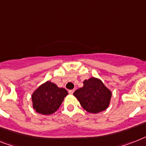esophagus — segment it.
Wrapping results in <instances>:
<instances>
[{
    "mask_svg": "<svg viewBox=\"0 0 146 146\" xmlns=\"http://www.w3.org/2000/svg\"><path fill=\"white\" fill-rule=\"evenodd\" d=\"M74 90H68V93L71 94V95H72V94H73V92H74Z\"/></svg>",
    "mask_w": 146,
    "mask_h": 146,
    "instance_id": "34e87169",
    "label": "esophagus"
}]
</instances>
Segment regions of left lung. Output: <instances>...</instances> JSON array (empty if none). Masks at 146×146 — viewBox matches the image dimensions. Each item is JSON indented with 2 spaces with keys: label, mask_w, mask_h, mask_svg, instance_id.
Instances as JSON below:
<instances>
[{
  "label": "left lung",
  "mask_w": 146,
  "mask_h": 146,
  "mask_svg": "<svg viewBox=\"0 0 146 146\" xmlns=\"http://www.w3.org/2000/svg\"><path fill=\"white\" fill-rule=\"evenodd\" d=\"M73 95L86 111L90 113H98L108 108L112 92L102 80L92 77L84 80L83 87L76 90Z\"/></svg>",
  "instance_id": "left-lung-1"
}]
</instances>
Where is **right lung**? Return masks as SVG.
Instances as JSON below:
<instances>
[{
	"label": "right lung",
	"mask_w": 146,
	"mask_h": 146,
	"mask_svg": "<svg viewBox=\"0 0 146 146\" xmlns=\"http://www.w3.org/2000/svg\"><path fill=\"white\" fill-rule=\"evenodd\" d=\"M64 88H60L52 82H44L33 92V108L38 113L50 115L59 109L64 98L68 96Z\"/></svg>",
	"instance_id": "right-lung-1"
}]
</instances>
